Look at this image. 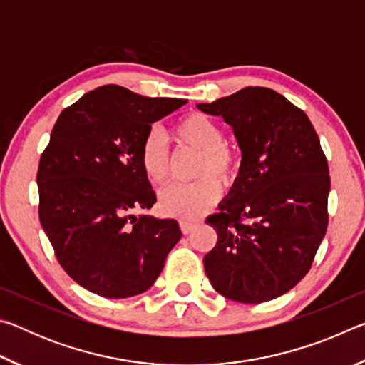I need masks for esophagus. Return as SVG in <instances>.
Returning a JSON list of instances; mask_svg holds the SVG:
<instances>
[{"instance_id":"34e87169","label":"esophagus","mask_w":365,"mask_h":365,"mask_svg":"<svg viewBox=\"0 0 365 365\" xmlns=\"http://www.w3.org/2000/svg\"><path fill=\"white\" fill-rule=\"evenodd\" d=\"M178 224H180V230L185 233V235H188L191 230H193V228L196 227V224L195 222H190V220H180L178 222Z\"/></svg>"}]
</instances>
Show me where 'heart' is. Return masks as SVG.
Returning a JSON list of instances; mask_svg holds the SVG:
<instances>
[{"instance_id": "heart-1", "label": "heart", "mask_w": 365, "mask_h": 365, "mask_svg": "<svg viewBox=\"0 0 365 365\" xmlns=\"http://www.w3.org/2000/svg\"><path fill=\"white\" fill-rule=\"evenodd\" d=\"M175 135L182 143L202 151L200 174H212L222 182H230L237 175V153L224 145V130L217 122L205 114L185 115L177 123ZM140 164L148 180L163 185L169 177V151L163 135L151 130L141 141ZM220 188L211 177L196 183H172L159 195V207L164 214L193 220L205 214L219 200Z\"/></svg>"}]
</instances>
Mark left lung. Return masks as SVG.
Returning <instances> with one entry per match:
<instances>
[{"label": "left lung", "instance_id": "1", "mask_svg": "<svg viewBox=\"0 0 365 365\" xmlns=\"http://www.w3.org/2000/svg\"><path fill=\"white\" fill-rule=\"evenodd\" d=\"M196 108L222 117L242 151L230 191L206 219L217 232L202 259L207 279L245 304L279 298L311 269L329 224V164L317 133L299 108L264 86Z\"/></svg>", "mask_w": 365, "mask_h": 365}]
</instances>
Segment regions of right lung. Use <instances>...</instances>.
I'll list each match as a JSON object with an SVG mask.
<instances>
[{"label":"right lung","mask_w":365,"mask_h":365,"mask_svg":"<svg viewBox=\"0 0 365 365\" xmlns=\"http://www.w3.org/2000/svg\"><path fill=\"white\" fill-rule=\"evenodd\" d=\"M183 104L104 85L54 123L36 175L40 222L63 269L91 293L110 299L145 293L182 237L175 219L133 211L156 202L140 164L141 141Z\"/></svg>","instance_id":"add662e5"}]
</instances>
